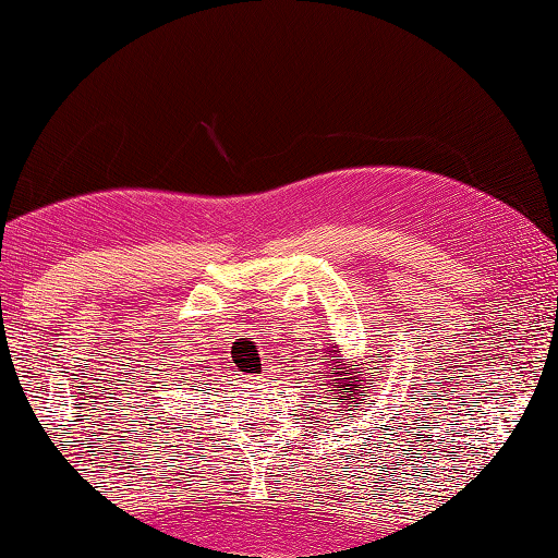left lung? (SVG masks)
<instances>
[{
	"label": "left lung",
	"mask_w": 558,
	"mask_h": 558,
	"mask_svg": "<svg viewBox=\"0 0 558 558\" xmlns=\"http://www.w3.org/2000/svg\"><path fill=\"white\" fill-rule=\"evenodd\" d=\"M331 352L335 353L331 357L341 360V363H333L331 373L326 375V377H329V389H326V391H333V395H343V389H353V395H355L353 399H355V401H365V397L369 395L365 385H375V381H369V379H360L357 375H353V377H351V373H348V369L343 367V355H338L341 351H329V355ZM329 355H326V360H329ZM353 369H355V367H353ZM351 378L354 379V385L348 386L347 381ZM348 399H351V395H345V397H343V401H348ZM343 411H345V409L341 407V411H338V418L345 416ZM348 411H351V409H348Z\"/></svg>",
	"instance_id": "left-lung-1"
}]
</instances>
